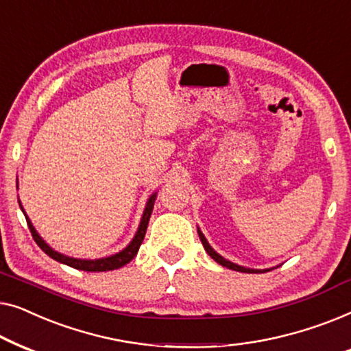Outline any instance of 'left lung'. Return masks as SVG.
<instances>
[{
    "label": "left lung",
    "mask_w": 351,
    "mask_h": 351,
    "mask_svg": "<svg viewBox=\"0 0 351 351\" xmlns=\"http://www.w3.org/2000/svg\"><path fill=\"white\" fill-rule=\"evenodd\" d=\"M199 232V237H200V240H202V245H204V248H205V251L206 253H208L211 258H213L216 263L218 264H221L223 265V267H227V269H230V270H237V272H245V274H264V272H267V270H259V269H246V267H241V265H239V264H234V263H230V261H227V259H224L223 256L221 254H218L216 253V251L211 248L210 246V243L208 241H206V239H205V235L202 234L200 232V229L197 230Z\"/></svg>",
    "instance_id": "8db88e82"
}]
</instances>
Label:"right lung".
I'll use <instances>...</instances> for the list:
<instances>
[{
	"label": "right lung",
	"instance_id": "right-lung-1",
	"mask_svg": "<svg viewBox=\"0 0 351 351\" xmlns=\"http://www.w3.org/2000/svg\"><path fill=\"white\" fill-rule=\"evenodd\" d=\"M156 197H157V192H154V194L147 199L146 208H145V211H143V216H141V223H140V226H138L136 234H135V237H133V240L130 241V243H128L124 250L119 251V253L108 256V258H100V259H76V258H70V256H65V254L58 253V251H56V250H52L51 246H49L46 241L41 239V237H39L36 229L33 227L32 221L28 219L27 213L23 211L21 200H19V205H21L23 215H25L27 224L29 227V232H32L34 241H36V245L49 256V258L56 259V261H58V263L70 265V267L77 269V270H86V272H106V270H114V269L124 267L125 264L130 263V261L136 256L138 250H140V245L143 243V240H145L147 224H149L152 208H154Z\"/></svg>",
	"mask_w": 351,
	"mask_h": 351
}]
</instances>
